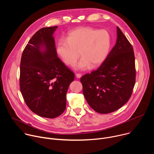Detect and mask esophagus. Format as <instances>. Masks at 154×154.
<instances>
[{"label": "esophagus", "mask_w": 154, "mask_h": 154, "mask_svg": "<svg viewBox=\"0 0 154 154\" xmlns=\"http://www.w3.org/2000/svg\"><path fill=\"white\" fill-rule=\"evenodd\" d=\"M81 77H82V74H78V73L76 74V77L77 79H80Z\"/></svg>", "instance_id": "1"}]
</instances>
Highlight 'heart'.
<instances>
[{"label":"heart","instance_id":"b5f03b06","mask_svg":"<svg viewBox=\"0 0 154 154\" xmlns=\"http://www.w3.org/2000/svg\"><path fill=\"white\" fill-rule=\"evenodd\" d=\"M111 47V36L106 30H98L89 27L78 28L69 32L66 38L60 39L57 51L63 62L75 66L76 69L85 70L101 64L106 59Z\"/></svg>","mask_w":154,"mask_h":154}]
</instances>
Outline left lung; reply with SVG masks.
Returning a JSON list of instances; mask_svg holds the SVG:
<instances>
[{
	"mask_svg": "<svg viewBox=\"0 0 154 154\" xmlns=\"http://www.w3.org/2000/svg\"><path fill=\"white\" fill-rule=\"evenodd\" d=\"M115 46L100 66L82 77L83 93L88 103L101 114L113 112L130 99L135 83L132 46L117 27Z\"/></svg>",
	"mask_w": 154,
	"mask_h": 154,
	"instance_id": "obj_1",
	"label": "left lung"
}]
</instances>
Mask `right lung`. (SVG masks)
I'll return each instance as SVG.
<instances>
[{"mask_svg": "<svg viewBox=\"0 0 154 154\" xmlns=\"http://www.w3.org/2000/svg\"><path fill=\"white\" fill-rule=\"evenodd\" d=\"M57 26L42 28L29 41L22 54L20 89L31 110L55 118L66 106V93L74 74L58 57L54 33Z\"/></svg>", "mask_w": 154, "mask_h": 154, "instance_id": "1", "label": "right lung"}]
</instances>
